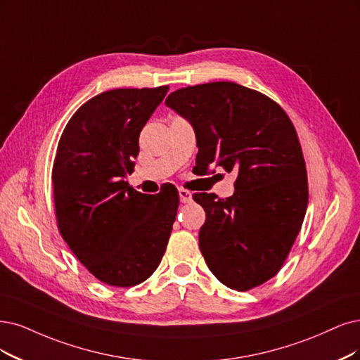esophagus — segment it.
Returning <instances> with one entry per match:
<instances>
[{
  "label": "esophagus",
  "instance_id": "obj_1",
  "mask_svg": "<svg viewBox=\"0 0 360 360\" xmlns=\"http://www.w3.org/2000/svg\"><path fill=\"white\" fill-rule=\"evenodd\" d=\"M178 193H179V200H181L182 203H190V202L193 200V194H191V191L185 190V188H179V190H178Z\"/></svg>",
  "mask_w": 360,
  "mask_h": 360
}]
</instances>
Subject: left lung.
I'll return each instance as SVG.
<instances>
[{
  "label": "left lung",
  "instance_id": "1",
  "mask_svg": "<svg viewBox=\"0 0 360 360\" xmlns=\"http://www.w3.org/2000/svg\"><path fill=\"white\" fill-rule=\"evenodd\" d=\"M195 131V166L234 170V194L197 193L206 212L198 234L209 270L236 290L254 289L282 269L309 202L297 130L283 108L261 91L231 82L179 89L166 99Z\"/></svg>",
  "mask_w": 360,
  "mask_h": 360
}]
</instances>
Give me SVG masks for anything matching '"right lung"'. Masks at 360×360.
<instances>
[{"instance_id":"add662e5","label":"right lung","mask_w":360,"mask_h":360,"mask_svg":"<svg viewBox=\"0 0 360 360\" xmlns=\"http://www.w3.org/2000/svg\"><path fill=\"white\" fill-rule=\"evenodd\" d=\"M167 91L99 93L74 112L58 143L51 184L59 231L78 261L110 286H136L155 271L176 218V188L148 195L124 181L141 130Z\"/></svg>"}]
</instances>
